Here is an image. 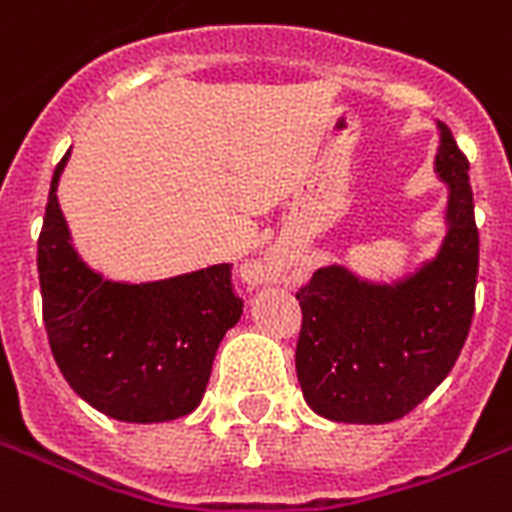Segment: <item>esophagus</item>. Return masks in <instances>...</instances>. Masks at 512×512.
<instances>
[{
  "label": "esophagus",
  "mask_w": 512,
  "mask_h": 512,
  "mask_svg": "<svg viewBox=\"0 0 512 512\" xmlns=\"http://www.w3.org/2000/svg\"><path fill=\"white\" fill-rule=\"evenodd\" d=\"M257 276H260V278L270 276V265H263V268H257Z\"/></svg>",
  "instance_id": "esophagus-1"
}]
</instances>
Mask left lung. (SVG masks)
I'll return each instance as SVG.
<instances>
[{
  "label": "left lung",
  "instance_id": "8db88e82",
  "mask_svg": "<svg viewBox=\"0 0 512 512\" xmlns=\"http://www.w3.org/2000/svg\"><path fill=\"white\" fill-rule=\"evenodd\" d=\"M436 173L450 186L439 255L397 284L342 265L318 268L297 292V378L307 405L336 423H392L442 384L476 310L479 228L468 160L439 123Z\"/></svg>",
  "mask_w": 512,
  "mask_h": 512
}]
</instances>
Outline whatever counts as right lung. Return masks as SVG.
I'll return each instance as SVG.
<instances>
[{
    "label": "right lung",
    "instance_id": "obj_1",
    "mask_svg": "<svg viewBox=\"0 0 512 512\" xmlns=\"http://www.w3.org/2000/svg\"><path fill=\"white\" fill-rule=\"evenodd\" d=\"M54 168L39 234L41 313L70 389L126 423L176 421L202 402L220 339L242 318L231 263L120 284L86 268L57 205Z\"/></svg>",
    "mask_w": 512,
    "mask_h": 512
}]
</instances>
